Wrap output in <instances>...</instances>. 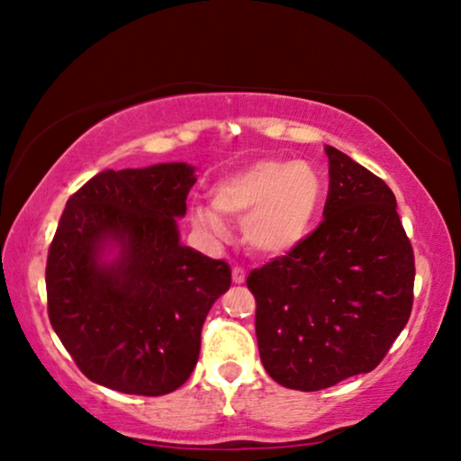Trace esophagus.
I'll use <instances>...</instances> for the list:
<instances>
[{
  "mask_svg": "<svg viewBox=\"0 0 461 461\" xmlns=\"http://www.w3.org/2000/svg\"><path fill=\"white\" fill-rule=\"evenodd\" d=\"M231 280L236 285H244L246 283V270L241 267H233L231 268Z\"/></svg>",
  "mask_w": 461,
  "mask_h": 461,
  "instance_id": "34e87169",
  "label": "esophagus"
}]
</instances>
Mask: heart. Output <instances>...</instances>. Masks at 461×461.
<instances>
[{"label": "heart", "instance_id": "1", "mask_svg": "<svg viewBox=\"0 0 461 461\" xmlns=\"http://www.w3.org/2000/svg\"><path fill=\"white\" fill-rule=\"evenodd\" d=\"M323 199V181L309 162L264 158L212 186L213 205H194L193 223L213 238L228 236L225 217L241 220L246 244L283 256L309 236Z\"/></svg>", "mask_w": 461, "mask_h": 461}]
</instances>
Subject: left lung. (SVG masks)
Wrapping results in <instances>:
<instances>
[{"instance_id":"obj_1","label":"left lung","mask_w":461,"mask_h":461,"mask_svg":"<svg viewBox=\"0 0 461 461\" xmlns=\"http://www.w3.org/2000/svg\"><path fill=\"white\" fill-rule=\"evenodd\" d=\"M321 225L249 272L264 370L313 393L372 372L404 330L415 256L388 185L338 148Z\"/></svg>"}]
</instances>
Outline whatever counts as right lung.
Masks as SVG:
<instances>
[{"label": "right lung", "instance_id": "right-lung-1", "mask_svg": "<svg viewBox=\"0 0 461 461\" xmlns=\"http://www.w3.org/2000/svg\"><path fill=\"white\" fill-rule=\"evenodd\" d=\"M194 183L186 162L104 170L67 201L46 262L49 317L101 386L160 396L197 366L231 268L181 244L176 220Z\"/></svg>", "mask_w": 461, "mask_h": 461}]
</instances>
